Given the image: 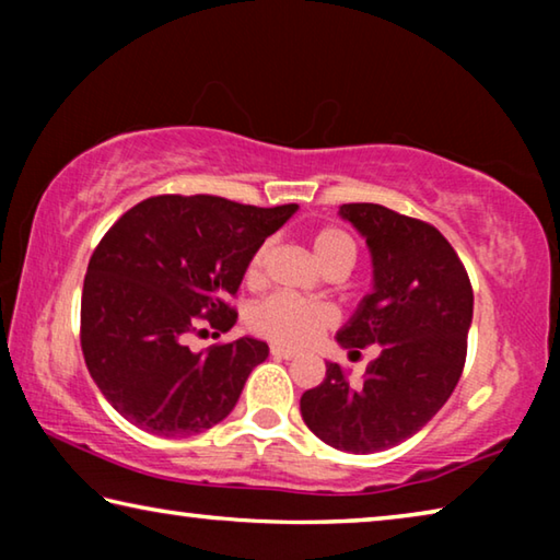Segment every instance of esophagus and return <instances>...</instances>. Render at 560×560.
<instances>
[{
    "label": "esophagus",
    "instance_id": "obj_1",
    "mask_svg": "<svg viewBox=\"0 0 560 560\" xmlns=\"http://www.w3.org/2000/svg\"><path fill=\"white\" fill-rule=\"evenodd\" d=\"M271 355L279 358V360H293V358H299L296 350H289V348H281V346H271Z\"/></svg>",
    "mask_w": 560,
    "mask_h": 560
}]
</instances>
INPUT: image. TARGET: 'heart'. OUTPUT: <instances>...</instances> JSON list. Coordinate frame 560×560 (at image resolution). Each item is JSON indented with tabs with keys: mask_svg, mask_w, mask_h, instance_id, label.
<instances>
[{
	"mask_svg": "<svg viewBox=\"0 0 560 560\" xmlns=\"http://www.w3.org/2000/svg\"><path fill=\"white\" fill-rule=\"evenodd\" d=\"M267 254L269 244H261L252 257L249 267H246V281L257 283L261 279ZM314 254L324 271L336 267L350 271V267L355 264V242L343 230L326 226V230H320L314 236ZM334 308H328L326 303L306 301L291 296V293H271V296L259 301L249 314V324L259 336L289 348L314 343L326 328L334 326Z\"/></svg>",
	"mask_w": 560,
	"mask_h": 560,
	"instance_id": "1",
	"label": "heart"
}]
</instances>
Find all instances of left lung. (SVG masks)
Returning a JSON list of instances; mask_svg holds the SVG:
<instances>
[{
	"label": "left lung",
	"instance_id": "8db88e82",
	"mask_svg": "<svg viewBox=\"0 0 560 560\" xmlns=\"http://www.w3.org/2000/svg\"><path fill=\"white\" fill-rule=\"evenodd\" d=\"M373 261V291L338 330L348 353L381 346L360 383L326 363L301 395V417L318 440L343 452H383L420 432L459 383L474 293L457 252L432 224L383 205H340Z\"/></svg>",
	"mask_w": 560,
	"mask_h": 560
}]
</instances>
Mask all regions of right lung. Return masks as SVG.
I'll return each instance as SVG.
<instances>
[{"mask_svg": "<svg viewBox=\"0 0 560 560\" xmlns=\"http://www.w3.org/2000/svg\"><path fill=\"white\" fill-rule=\"evenodd\" d=\"M296 210L160 195L110 226L83 281L81 348L113 410L158 438H189L234 410L269 346L244 336L195 353L185 340L202 324H236L226 299Z\"/></svg>", "mask_w": 560, "mask_h": 560, "instance_id": "right-lung-1", "label": "right lung"}]
</instances>
